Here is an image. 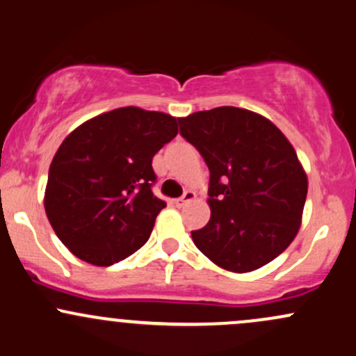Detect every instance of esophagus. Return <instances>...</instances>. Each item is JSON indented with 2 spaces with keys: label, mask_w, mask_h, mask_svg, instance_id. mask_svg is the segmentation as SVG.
Returning <instances> with one entry per match:
<instances>
[{
  "label": "esophagus",
  "mask_w": 356,
  "mask_h": 356,
  "mask_svg": "<svg viewBox=\"0 0 356 356\" xmlns=\"http://www.w3.org/2000/svg\"><path fill=\"white\" fill-rule=\"evenodd\" d=\"M195 198H197V193H195V191H185V195H183L181 198L175 200V205H177L178 209H181V207L188 205L190 202H193Z\"/></svg>",
  "instance_id": "34e87169"
}]
</instances>
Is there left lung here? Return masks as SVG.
I'll return each mask as SVG.
<instances>
[{
	"label": "left lung",
	"instance_id": "1",
	"mask_svg": "<svg viewBox=\"0 0 356 356\" xmlns=\"http://www.w3.org/2000/svg\"><path fill=\"white\" fill-rule=\"evenodd\" d=\"M179 133L210 170L211 217L195 245L230 273L269 264L294 241L307 195L306 171L277 126L241 107L179 118Z\"/></svg>",
	"mask_w": 356,
	"mask_h": 356
}]
</instances>
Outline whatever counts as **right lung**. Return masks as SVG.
I'll return each instance as SVG.
<instances>
[{
  "label": "right lung",
  "instance_id": "add662e5",
  "mask_svg": "<svg viewBox=\"0 0 356 356\" xmlns=\"http://www.w3.org/2000/svg\"><path fill=\"white\" fill-rule=\"evenodd\" d=\"M177 134V118L129 106L95 115L63 139L43 203L75 257L107 267L145 245L166 207L151 190V163Z\"/></svg>",
  "mask_w": 356,
  "mask_h": 356
}]
</instances>
